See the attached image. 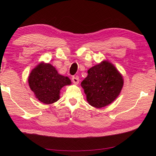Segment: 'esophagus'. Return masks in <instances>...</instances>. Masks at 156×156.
Listing matches in <instances>:
<instances>
[{"label":"esophagus","mask_w":156,"mask_h":156,"mask_svg":"<svg viewBox=\"0 0 156 156\" xmlns=\"http://www.w3.org/2000/svg\"><path fill=\"white\" fill-rule=\"evenodd\" d=\"M72 81L73 83L77 84L79 83V78L78 77V76H73V77L72 78Z\"/></svg>","instance_id":"esophagus-1"}]
</instances>
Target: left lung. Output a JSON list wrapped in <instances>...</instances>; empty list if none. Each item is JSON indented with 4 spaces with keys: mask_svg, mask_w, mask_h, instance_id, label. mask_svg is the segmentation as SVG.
Wrapping results in <instances>:
<instances>
[{
    "mask_svg": "<svg viewBox=\"0 0 156 156\" xmlns=\"http://www.w3.org/2000/svg\"><path fill=\"white\" fill-rule=\"evenodd\" d=\"M87 73L81 86L89 105L102 108L117 98L122 89L124 80L112 63L103 60L89 69Z\"/></svg>",
    "mask_w": 156,
    "mask_h": 156,
    "instance_id": "obj_1",
    "label": "left lung"
}]
</instances>
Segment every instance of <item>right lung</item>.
<instances>
[{"instance_id": "right-lung-1", "label": "right lung", "mask_w": 156, "mask_h": 156, "mask_svg": "<svg viewBox=\"0 0 156 156\" xmlns=\"http://www.w3.org/2000/svg\"><path fill=\"white\" fill-rule=\"evenodd\" d=\"M28 83L36 98L49 105L58 101L60 89L72 82L67 76L59 74L51 64L42 62L31 72Z\"/></svg>"}]
</instances>
